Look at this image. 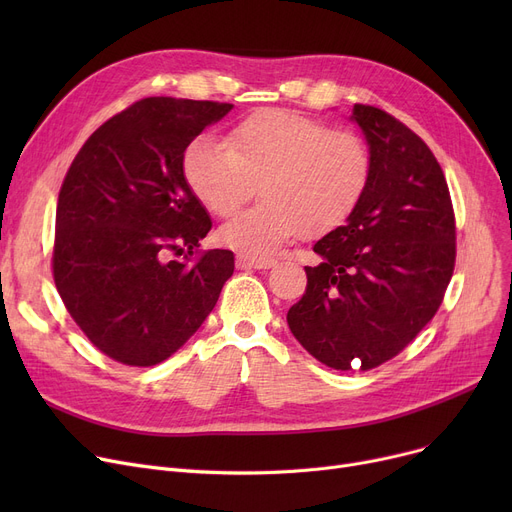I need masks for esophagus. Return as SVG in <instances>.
Wrapping results in <instances>:
<instances>
[{"mask_svg":"<svg viewBox=\"0 0 512 512\" xmlns=\"http://www.w3.org/2000/svg\"><path fill=\"white\" fill-rule=\"evenodd\" d=\"M274 265H276L274 257H247V255L236 257V267H240V270H247V267H253V270H270Z\"/></svg>","mask_w":512,"mask_h":512,"instance_id":"esophagus-1","label":"esophagus"}]
</instances>
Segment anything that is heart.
I'll return each mask as SVG.
<instances>
[{
    "mask_svg": "<svg viewBox=\"0 0 512 512\" xmlns=\"http://www.w3.org/2000/svg\"><path fill=\"white\" fill-rule=\"evenodd\" d=\"M226 148L199 137L184 151L182 172L193 195L226 218L259 184L263 203L220 228L230 249L261 257L286 240L336 230L361 203L371 178V153L355 132L330 130L286 110H261L236 124Z\"/></svg>",
    "mask_w": 512,
    "mask_h": 512,
    "instance_id": "b5f03b06",
    "label": "heart"
}]
</instances>
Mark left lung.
Instances as JSON below:
<instances>
[{
    "instance_id": "left-lung-1",
    "label": "left lung",
    "mask_w": 512,
    "mask_h": 512,
    "mask_svg": "<svg viewBox=\"0 0 512 512\" xmlns=\"http://www.w3.org/2000/svg\"><path fill=\"white\" fill-rule=\"evenodd\" d=\"M371 153L367 191L344 226L319 238L292 336L338 371L396 357L442 305L454 270V213L434 153L378 107H353Z\"/></svg>"
}]
</instances>
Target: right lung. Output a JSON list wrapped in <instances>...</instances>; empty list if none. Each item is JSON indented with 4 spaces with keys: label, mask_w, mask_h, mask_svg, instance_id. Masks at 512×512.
Here are the masks:
<instances>
[{
    "label": "right lung",
    "mask_w": 512,
    "mask_h": 512,
    "mask_svg": "<svg viewBox=\"0 0 512 512\" xmlns=\"http://www.w3.org/2000/svg\"><path fill=\"white\" fill-rule=\"evenodd\" d=\"M234 105L147 97L99 126L74 157L56 211L53 280L101 353L134 367L172 357L220 299L232 251L188 255L211 230L182 159Z\"/></svg>",
    "instance_id": "add662e5"
}]
</instances>
